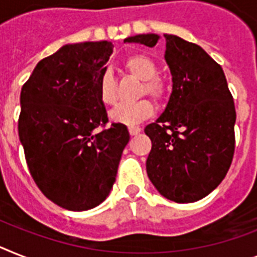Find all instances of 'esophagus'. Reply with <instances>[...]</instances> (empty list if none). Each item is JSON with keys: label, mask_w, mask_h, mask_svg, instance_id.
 <instances>
[{"label": "esophagus", "mask_w": 257, "mask_h": 257, "mask_svg": "<svg viewBox=\"0 0 257 257\" xmlns=\"http://www.w3.org/2000/svg\"><path fill=\"white\" fill-rule=\"evenodd\" d=\"M141 127H135V126H131L128 127V133H130L131 137H134V135H138V134L141 133Z\"/></svg>", "instance_id": "esophagus-1"}]
</instances>
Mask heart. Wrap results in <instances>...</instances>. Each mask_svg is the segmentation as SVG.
Wrapping results in <instances>:
<instances>
[{
    "label": "heart",
    "mask_w": 257,
    "mask_h": 257,
    "mask_svg": "<svg viewBox=\"0 0 257 257\" xmlns=\"http://www.w3.org/2000/svg\"><path fill=\"white\" fill-rule=\"evenodd\" d=\"M124 71L133 77L142 80L139 95L147 94L156 102H164L169 95V84L158 76V65L151 57L142 52L130 54L123 60ZM99 101L106 106L115 105L118 101L116 81L110 71H103L97 84ZM154 113V105L150 99L143 98L137 102L119 105L110 113L113 122L126 126L141 123Z\"/></svg>",
    "instance_id": "heart-1"
}]
</instances>
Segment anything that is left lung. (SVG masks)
<instances>
[{
	"label": "left lung",
	"instance_id": "left-lung-1",
	"mask_svg": "<svg viewBox=\"0 0 257 257\" xmlns=\"http://www.w3.org/2000/svg\"><path fill=\"white\" fill-rule=\"evenodd\" d=\"M173 89L164 113L144 128L152 142L147 175L162 196L196 202L219 185L235 151V105L223 69L194 43L164 35ZM156 34L124 42L154 47Z\"/></svg>",
	"mask_w": 257,
	"mask_h": 257
}]
</instances>
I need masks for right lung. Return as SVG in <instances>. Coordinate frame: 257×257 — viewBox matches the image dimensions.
Wrapping results in <instances>:
<instances>
[{"label": "right lung", "instance_id": "add662e5", "mask_svg": "<svg viewBox=\"0 0 257 257\" xmlns=\"http://www.w3.org/2000/svg\"><path fill=\"white\" fill-rule=\"evenodd\" d=\"M113 47L107 40L65 44L38 63L21 90L18 134L31 177L72 211L105 201L130 141L123 124L106 127L97 90Z\"/></svg>", "mask_w": 257, "mask_h": 257}]
</instances>
